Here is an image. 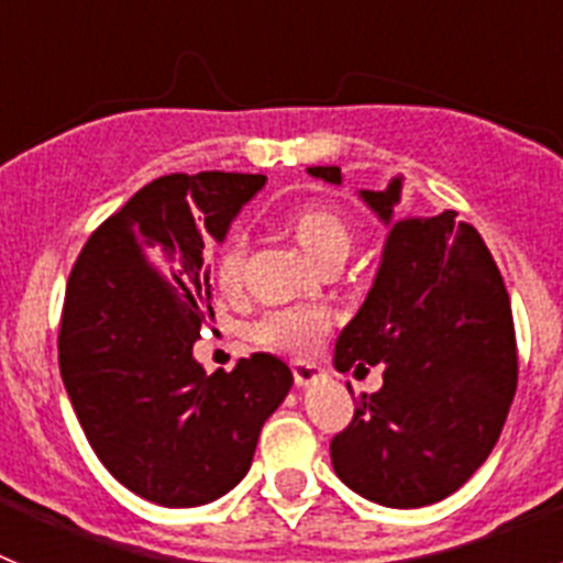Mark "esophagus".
Wrapping results in <instances>:
<instances>
[{
  "instance_id": "34e87169",
  "label": "esophagus",
  "mask_w": 563,
  "mask_h": 563,
  "mask_svg": "<svg viewBox=\"0 0 563 563\" xmlns=\"http://www.w3.org/2000/svg\"><path fill=\"white\" fill-rule=\"evenodd\" d=\"M324 377V372H321V366L312 361H292V380H296V386H310V383L321 380Z\"/></svg>"
}]
</instances>
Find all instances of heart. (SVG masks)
<instances>
[{"instance_id":"obj_1","label":"heart","mask_w":563,"mask_h":563,"mask_svg":"<svg viewBox=\"0 0 563 563\" xmlns=\"http://www.w3.org/2000/svg\"><path fill=\"white\" fill-rule=\"evenodd\" d=\"M290 231L296 242L305 247L307 256L318 265L327 258H346L352 247V225L338 208L332 206H305L290 217ZM247 258V236L242 231L233 233L222 245L217 258V278L225 292H236L242 287ZM330 330V312L318 305H290L265 312L253 327V338L273 350L307 352L312 350L324 332Z\"/></svg>"}]
</instances>
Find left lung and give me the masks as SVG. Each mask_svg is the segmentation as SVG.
I'll return each mask as SVG.
<instances>
[{
  "instance_id": "8db88e82",
  "label": "left lung",
  "mask_w": 563,
  "mask_h": 563,
  "mask_svg": "<svg viewBox=\"0 0 563 563\" xmlns=\"http://www.w3.org/2000/svg\"><path fill=\"white\" fill-rule=\"evenodd\" d=\"M341 186L338 166L307 168ZM402 177L357 191L389 236L366 301L335 341V366H377L330 442L338 479L386 507H426L460 490L494 451L519 380L510 296L479 231L456 211L395 220Z\"/></svg>"
}]
</instances>
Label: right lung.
I'll list each match as a JSON object with an SVG mask.
<instances>
[{
  "mask_svg": "<svg viewBox=\"0 0 563 563\" xmlns=\"http://www.w3.org/2000/svg\"><path fill=\"white\" fill-rule=\"evenodd\" d=\"M265 174L157 177L84 245L64 296L58 366L89 445L132 494L163 507L220 499L245 479L292 372L256 352L208 375L194 357L213 318L206 242Z\"/></svg>",
  "mask_w": 563,
  "mask_h": 563,
  "instance_id": "right-lung-1",
  "label": "right lung"
}]
</instances>
